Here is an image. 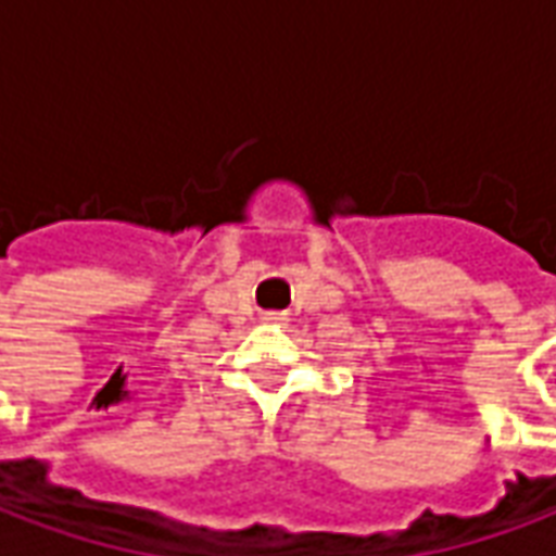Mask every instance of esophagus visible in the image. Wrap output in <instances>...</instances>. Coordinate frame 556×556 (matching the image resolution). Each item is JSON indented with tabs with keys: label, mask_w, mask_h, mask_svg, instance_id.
Segmentation results:
<instances>
[{
	"label": "esophagus",
	"mask_w": 556,
	"mask_h": 556,
	"mask_svg": "<svg viewBox=\"0 0 556 556\" xmlns=\"http://www.w3.org/2000/svg\"><path fill=\"white\" fill-rule=\"evenodd\" d=\"M262 321H265V325H286V315H282V313H265V315H262Z\"/></svg>",
	"instance_id": "34e87169"
}]
</instances>
